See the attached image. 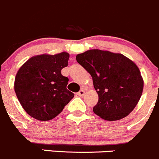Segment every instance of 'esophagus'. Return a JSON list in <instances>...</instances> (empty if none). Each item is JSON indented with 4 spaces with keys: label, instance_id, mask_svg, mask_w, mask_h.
<instances>
[{
    "label": "esophagus",
    "instance_id": "34e87169",
    "mask_svg": "<svg viewBox=\"0 0 159 159\" xmlns=\"http://www.w3.org/2000/svg\"><path fill=\"white\" fill-rule=\"evenodd\" d=\"M84 94H85V90H80V91L77 93V95H78V96H80V97H83Z\"/></svg>",
    "mask_w": 159,
    "mask_h": 159
}]
</instances>
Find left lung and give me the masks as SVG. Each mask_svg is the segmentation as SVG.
<instances>
[{"label": "left lung", "mask_w": 159, "mask_h": 159, "mask_svg": "<svg viewBox=\"0 0 159 159\" xmlns=\"http://www.w3.org/2000/svg\"><path fill=\"white\" fill-rule=\"evenodd\" d=\"M76 61L93 79L98 102L93 112L116 121L127 116L142 95L143 80L137 65L123 54L98 49L76 55Z\"/></svg>", "instance_id": "1"}]
</instances>
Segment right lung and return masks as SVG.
<instances>
[{"mask_svg": "<svg viewBox=\"0 0 159 159\" xmlns=\"http://www.w3.org/2000/svg\"><path fill=\"white\" fill-rule=\"evenodd\" d=\"M69 54H40L24 63L15 79V91L25 111L36 119L48 121L62 111L74 97L69 79L61 71L69 65Z\"/></svg>", "mask_w": 159, "mask_h": 159, "instance_id": "right-lung-1", "label": "right lung"}]
</instances>
